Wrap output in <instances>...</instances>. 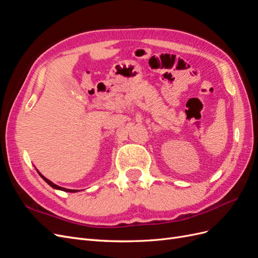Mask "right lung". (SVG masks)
<instances>
[{
    "mask_svg": "<svg viewBox=\"0 0 258 258\" xmlns=\"http://www.w3.org/2000/svg\"><path fill=\"white\" fill-rule=\"evenodd\" d=\"M38 174H40L43 178H44V181L46 182V183H48L51 187H52V188H56V189H61V190H63V191H70V192H76L77 190H75V189H67V188H63V187H60V186H58V185H56V184H53L52 182H50L49 181V179H47V178H46V177H44L41 173H38Z\"/></svg>",
    "mask_w": 258,
    "mask_h": 258,
    "instance_id": "obj_1",
    "label": "right lung"
}]
</instances>
